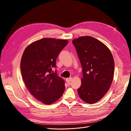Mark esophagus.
<instances>
[{
  "label": "esophagus",
  "mask_w": 131,
  "mask_h": 131,
  "mask_svg": "<svg viewBox=\"0 0 131 131\" xmlns=\"http://www.w3.org/2000/svg\"><path fill=\"white\" fill-rule=\"evenodd\" d=\"M72 80V78H67V79H66V82H67V83H68H68H70V82H71Z\"/></svg>",
  "instance_id": "34e87169"
}]
</instances>
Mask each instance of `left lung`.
<instances>
[{
    "label": "left lung",
    "instance_id": "8db88e82",
    "mask_svg": "<svg viewBox=\"0 0 131 131\" xmlns=\"http://www.w3.org/2000/svg\"><path fill=\"white\" fill-rule=\"evenodd\" d=\"M72 43L83 72L79 95L88 104H94L102 99L112 83L115 68L113 55L104 43L90 36L80 37Z\"/></svg>",
    "mask_w": 131,
    "mask_h": 131
}]
</instances>
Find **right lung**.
Instances as JSON below:
<instances>
[{
  "instance_id": "obj_1",
  "label": "right lung",
  "mask_w": 131,
  "mask_h": 131,
  "mask_svg": "<svg viewBox=\"0 0 131 131\" xmlns=\"http://www.w3.org/2000/svg\"><path fill=\"white\" fill-rule=\"evenodd\" d=\"M68 42L43 38L29 45L22 55L20 70L24 83L33 97L46 105L58 100L64 92V80L52 73V68L56 67V59Z\"/></svg>"
}]
</instances>
